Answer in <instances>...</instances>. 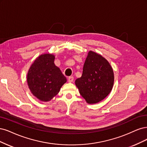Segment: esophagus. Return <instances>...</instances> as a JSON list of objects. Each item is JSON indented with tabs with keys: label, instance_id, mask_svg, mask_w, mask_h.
Instances as JSON below:
<instances>
[{
	"label": "esophagus",
	"instance_id": "1",
	"mask_svg": "<svg viewBox=\"0 0 147 147\" xmlns=\"http://www.w3.org/2000/svg\"><path fill=\"white\" fill-rule=\"evenodd\" d=\"M68 80L69 82H72L74 80V78H73V76H69V77H68Z\"/></svg>",
	"mask_w": 147,
	"mask_h": 147
}]
</instances>
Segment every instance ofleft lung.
Wrapping results in <instances>:
<instances>
[{
	"label": "left lung",
	"instance_id": "left-lung-1",
	"mask_svg": "<svg viewBox=\"0 0 147 147\" xmlns=\"http://www.w3.org/2000/svg\"><path fill=\"white\" fill-rule=\"evenodd\" d=\"M114 81L113 69L107 60L90 51L85 61L82 76L76 80L79 93L89 104L105 99L112 90Z\"/></svg>",
	"mask_w": 147,
	"mask_h": 147
}]
</instances>
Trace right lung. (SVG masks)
I'll use <instances>...</instances> for the list:
<instances>
[{
	"mask_svg": "<svg viewBox=\"0 0 147 147\" xmlns=\"http://www.w3.org/2000/svg\"><path fill=\"white\" fill-rule=\"evenodd\" d=\"M54 56L41 55L32 65L27 74L31 92L42 101H49L59 92L67 79L54 64Z\"/></svg>",
	"mask_w": 147,
	"mask_h": 147,
	"instance_id": "1",
	"label": "right lung"
}]
</instances>
